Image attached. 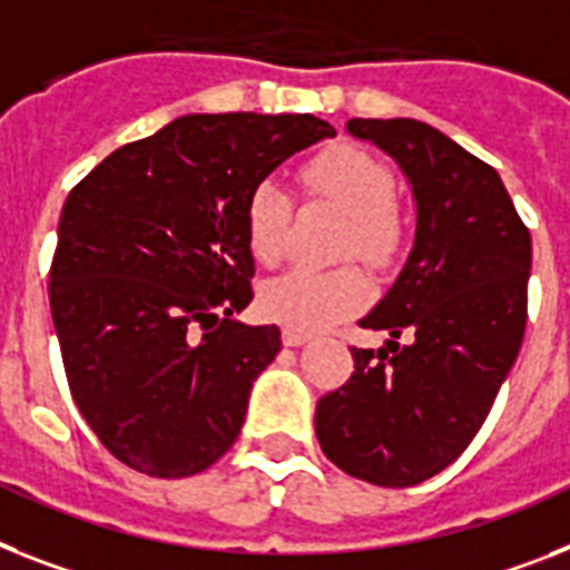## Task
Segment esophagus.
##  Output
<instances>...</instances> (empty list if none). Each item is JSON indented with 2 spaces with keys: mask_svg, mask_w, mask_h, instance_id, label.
<instances>
[{
  "mask_svg": "<svg viewBox=\"0 0 570 570\" xmlns=\"http://www.w3.org/2000/svg\"><path fill=\"white\" fill-rule=\"evenodd\" d=\"M308 341H312V337L303 335V332H294V328H285V332H282V343H285V346H305Z\"/></svg>",
  "mask_w": 570,
  "mask_h": 570,
  "instance_id": "esophagus-1",
  "label": "esophagus"
}]
</instances>
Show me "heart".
Instances as JSON below:
<instances>
[{
  "mask_svg": "<svg viewBox=\"0 0 570 570\" xmlns=\"http://www.w3.org/2000/svg\"><path fill=\"white\" fill-rule=\"evenodd\" d=\"M305 186L317 197H326L343 215L352 218L343 253L381 265L399 247V224L393 215L396 206V180L387 166L361 148L326 150L305 168ZM294 197L279 180H262L253 186L244 209V233L253 258L262 265L279 262L288 247ZM370 279L358 267L337 271H312L291 267L262 285L258 305L267 320L294 332H323L341 320L352 317L370 303Z\"/></svg>",
  "mask_w": 570,
  "mask_h": 570,
  "instance_id": "b5f03b06",
  "label": "heart"
}]
</instances>
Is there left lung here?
Masks as SVG:
<instances>
[{"label":"left lung","instance_id":"1","mask_svg":"<svg viewBox=\"0 0 570 570\" xmlns=\"http://www.w3.org/2000/svg\"><path fill=\"white\" fill-rule=\"evenodd\" d=\"M346 134L402 168L416 229L396 282L361 317L387 341L352 350L355 373L320 399L314 431L352 478L416 487L463 454L519 358L533 247L495 168L436 127L350 119Z\"/></svg>","mask_w":570,"mask_h":570}]
</instances>
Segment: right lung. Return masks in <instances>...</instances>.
I'll list each match as a JSON object with an SVG mask.
<instances>
[{"label": "right lung", "mask_w": 570, "mask_h": 570, "mask_svg": "<svg viewBox=\"0 0 570 570\" xmlns=\"http://www.w3.org/2000/svg\"><path fill=\"white\" fill-rule=\"evenodd\" d=\"M335 136L308 112H189L112 150L58 224L49 303L78 411L112 458L189 478L242 434L282 335L247 326L244 209L296 150Z\"/></svg>", "instance_id": "add662e5"}]
</instances>
